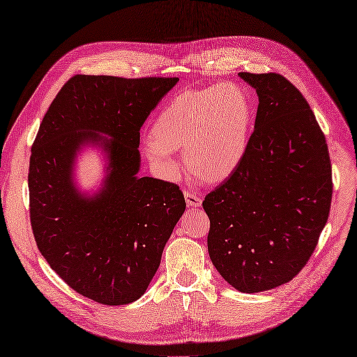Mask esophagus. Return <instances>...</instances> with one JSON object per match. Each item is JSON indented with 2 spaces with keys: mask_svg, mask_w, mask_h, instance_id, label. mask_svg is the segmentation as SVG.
Listing matches in <instances>:
<instances>
[{
  "mask_svg": "<svg viewBox=\"0 0 357 357\" xmlns=\"http://www.w3.org/2000/svg\"><path fill=\"white\" fill-rule=\"evenodd\" d=\"M184 197H185V203H188V206L192 209H196L202 205V199L193 193H185Z\"/></svg>",
  "mask_w": 357,
  "mask_h": 357,
  "instance_id": "obj_1",
  "label": "esophagus"
}]
</instances>
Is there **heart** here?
<instances>
[{
  "instance_id": "b5f03b06",
  "label": "heart",
  "mask_w": 357,
  "mask_h": 357,
  "mask_svg": "<svg viewBox=\"0 0 357 357\" xmlns=\"http://www.w3.org/2000/svg\"><path fill=\"white\" fill-rule=\"evenodd\" d=\"M251 105L234 86L209 87L177 96L157 116L142 139L144 154L158 173H177L174 149L184 148L193 173L211 181L228 177L248 146Z\"/></svg>"
}]
</instances>
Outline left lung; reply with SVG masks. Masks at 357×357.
<instances>
[{
  "label": "left lung",
  "mask_w": 357,
  "mask_h": 357,
  "mask_svg": "<svg viewBox=\"0 0 357 357\" xmlns=\"http://www.w3.org/2000/svg\"><path fill=\"white\" fill-rule=\"evenodd\" d=\"M257 93L244 158L203 200L209 257L232 287L257 294L292 280L314 252L333 196L324 133L279 74H238Z\"/></svg>",
  "instance_id": "left-lung-1"
}]
</instances>
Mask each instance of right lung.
<instances>
[{"mask_svg":"<svg viewBox=\"0 0 357 357\" xmlns=\"http://www.w3.org/2000/svg\"><path fill=\"white\" fill-rule=\"evenodd\" d=\"M178 78L75 75L40 123L29 168L39 251L79 295L103 305L139 299L184 213L178 185L138 176L139 130ZM97 153L104 177L80 188L76 167Z\"/></svg>","mask_w":357,"mask_h":357,"instance_id":"add662e5","label":"right lung"}]
</instances>
